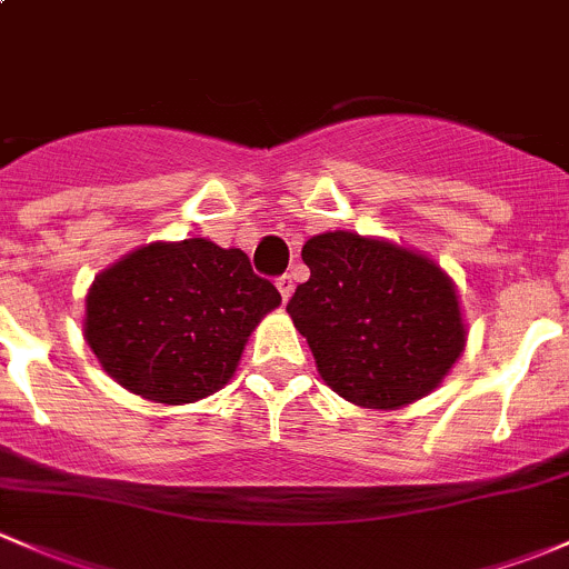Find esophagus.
Listing matches in <instances>:
<instances>
[{
	"label": "esophagus",
	"mask_w": 569,
	"mask_h": 569,
	"mask_svg": "<svg viewBox=\"0 0 569 569\" xmlns=\"http://www.w3.org/2000/svg\"><path fill=\"white\" fill-rule=\"evenodd\" d=\"M274 286H278V291H280V297H283V302L289 300L291 291H295V280H291V274H280V278L274 280Z\"/></svg>",
	"instance_id": "1"
}]
</instances>
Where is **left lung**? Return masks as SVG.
Segmentation results:
<instances>
[{"instance_id": "1", "label": "left lung", "mask_w": 569, "mask_h": 569, "mask_svg": "<svg viewBox=\"0 0 569 569\" xmlns=\"http://www.w3.org/2000/svg\"><path fill=\"white\" fill-rule=\"evenodd\" d=\"M302 261L311 278L286 311L332 391L369 410H399L443 382L465 349V325L438 263L349 231L308 239Z\"/></svg>"}]
</instances>
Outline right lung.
I'll use <instances>...</instances> for the list:
<instances>
[{"label": "right lung", "instance_id": "right-lung-1", "mask_svg": "<svg viewBox=\"0 0 569 569\" xmlns=\"http://www.w3.org/2000/svg\"><path fill=\"white\" fill-rule=\"evenodd\" d=\"M280 295L242 250L209 239L153 242L104 269L84 297V341L126 391L189 405L237 371Z\"/></svg>", "mask_w": 569, "mask_h": 569}]
</instances>
